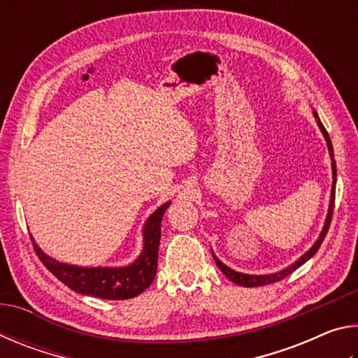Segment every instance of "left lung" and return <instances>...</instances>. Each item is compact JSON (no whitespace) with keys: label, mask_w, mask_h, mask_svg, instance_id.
Returning a JSON list of instances; mask_svg holds the SVG:
<instances>
[{"label":"left lung","mask_w":358,"mask_h":358,"mask_svg":"<svg viewBox=\"0 0 358 358\" xmlns=\"http://www.w3.org/2000/svg\"><path fill=\"white\" fill-rule=\"evenodd\" d=\"M314 117H316L317 120V124L320 131H322V134L325 137L327 141V147H329V151H330V156H331V169H333V186H331V199H330V208H329V215H327V220H325V226L322 229V232H320V237L319 240L316 241V243L313 245V248L310 251H308L305 256H301L296 262H294L290 266H287V268H284L281 271H278V273H271V275H245V273H238V271H235L232 268H229L227 265H224L220 259H217L215 254H213V259L216 265L220 266L221 271L224 275H226L230 281L235 282V284H240V286L243 287H257V286H265V284H271V282H276V281H281L284 280V278L289 276L290 273H294V271L299 268V266H301L303 264L306 262V260H310L314 254L317 252V250L320 248V245H322V241L325 238L327 232H329V227H330V222H331V216H333V207H335V185H336V162H335V156H333V147H331V141L329 137V132L325 131L324 124L320 123V120L317 117V113L314 112Z\"/></svg>","instance_id":"8db88e82"}]
</instances>
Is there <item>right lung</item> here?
<instances>
[{
	"mask_svg": "<svg viewBox=\"0 0 358 358\" xmlns=\"http://www.w3.org/2000/svg\"><path fill=\"white\" fill-rule=\"evenodd\" d=\"M171 202L157 208L145 224L143 251L134 264L121 268H82V266L62 264L48 257L34 243V251L45 265L69 289L82 295L99 296L104 300H128L137 296L153 282L157 270V250L161 240V221Z\"/></svg>",
	"mask_w": 358,
	"mask_h": 358,
	"instance_id": "right-lung-1",
	"label": "right lung"
}]
</instances>
